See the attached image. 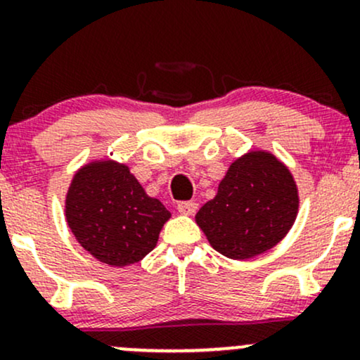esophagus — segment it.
<instances>
[{"label": "esophagus", "mask_w": 360, "mask_h": 360, "mask_svg": "<svg viewBox=\"0 0 360 360\" xmlns=\"http://www.w3.org/2000/svg\"><path fill=\"white\" fill-rule=\"evenodd\" d=\"M176 210L181 214L192 216L197 211V202H194V200H181V202L176 204Z\"/></svg>", "instance_id": "34e87169"}]
</instances>
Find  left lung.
I'll use <instances>...</instances> for the list:
<instances>
[{"label":"left lung","instance_id":"8db88e82","mask_svg":"<svg viewBox=\"0 0 360 360\" xmlns=\"http://www.w3.org/2000/svg\"><path fill=\"white\" fill-rule=\"evenodd\" d=\"M295 181L273 154L249 153L231 163L218 194L195 216L212 249L249 259L276 245L295 221Z\"/></svg>","mask_w":360,"mask_h":360}]
</instances>
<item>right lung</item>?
<instances>
[{
	"label": "right lung",
	"mask_w": 360,
	"mask_h": 360,
	"mask_svg": "<svg viewBox=\"0 0 360 360\" xmlns=\"http://www.w3.org/2000/svg\"><path fill=\"white\" fill-rule=\"evenodd\" d=\"M67 221L80 245L110 266H129L156 247L169 211L115 161L80 168L67 194Z\"/></svg>",
	"instance_id": "add662e5"
}]
</instances>
